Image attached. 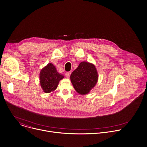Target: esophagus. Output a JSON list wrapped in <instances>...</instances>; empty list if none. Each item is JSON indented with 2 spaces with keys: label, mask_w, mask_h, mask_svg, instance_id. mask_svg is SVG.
I'll list each match as a JSON object with an SVG mask.
<instances>
[{
  "label": "esophagus",
  "mask_w": 147,
  "mask_h": 147,
  "mask_svg": "<svg viewBox=\"0 0 147 147\" xmlns=\"http://www.w3.org/2000/svg\"><path fill=\"white\" fill-rule=\"evenodd\" d=\"M70 74H71V72H66L65 73V76L66 78H69L70 76Z\"/></svg>",
  "instance_id": "esophagus-1"
}]
</instances>
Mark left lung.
I'll return each mask as SVG.
<instances>
[{"mask_svg":"<svg viewBox=\"0 0 147 147\" xmlns=\"http://www.w3.org/2000/svg\"><path fill=\"white\" fill-rule=\"evenodd\" d=\"M70 80L76 92L81 95L88 94L95 86L98 74L95 66L88 61H82L70 76Z\"/></svg>","mask_w":147,"mask_h":147,"instance_id":"obj_1","label":"left lung"}]
</instances>
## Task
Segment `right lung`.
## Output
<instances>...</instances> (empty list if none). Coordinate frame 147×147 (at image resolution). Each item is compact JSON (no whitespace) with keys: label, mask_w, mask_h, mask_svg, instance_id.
<instances>
[{"label":"right lung","mask_w":147,"mask_h":147,"mask_svg":"<svg viewBox=\"0 0 147 147\" xmlns=\"http://www.w3.org/2000/svg\"><path fill=\"white\" fill-rule=\"evenodd\" d=\"M63 78V76L57 71L55 66L49 63L40 71L39 82L40 87L44 92L50 93L57 88L59 81Z\"/></svg>","instance_id":"right-lung-1"}]
</instances>
